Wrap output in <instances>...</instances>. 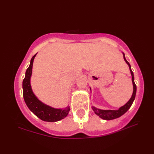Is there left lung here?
I'll return each mask as SVG.
<instances>
[{
  "mask_svg": "<svg viewBox=\"0 0 154 154\" xmlns=\"http://www.w3.org/2000/svg\"><path fill=\"white\" fill-rule=\"evenodd\" d=\"M123 54V56H124V60L126 62V63L128 65L129 68H130V73H131L132 75V81L133 83V93L132 95L130 98V99L128 101V103L124 104V106H121L119 110H101V109H99L97 108L94 107V106H92V109L93 110V111L97 115L99 116L101 119L103 120H113L117 119V118H119L120 116H121L123 114L126 112L128 110L130 106H132V104L134 102V100L135 99V97H136V85L134 83V73L131 69V66H130V63L128 62V61L126 60L125 57V55H124V53Z\"/></svg>",
  "mask_w": 154,
  "mask_h": 154,
  "instance_id": "8db88e82",
  "label": "left lung"
}]
</instances>
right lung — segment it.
Instances as JSON below:
<instances>
[{
  "label": "right lung",
  "mask_w": 154,
  "mask_h": 154,
  "mask_svg": "<svg viewBox=\"0 0 154 154\" xmlns=\"http://www.w3.org/2000/svg\"><path fill=\"white\" fill-rule=\"evenodd\" d=\"M36 54L31 59L30 64L26 71L25 77L22 82L23 97L28 109L39 119L46 122H57L67 116L70 108L67 106L64 109H54L41 102L34 94L30 85V77L34 60Z\"/></svg>",
  "instance_id": "add662e5"
}]
</instances>
